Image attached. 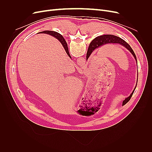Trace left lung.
Segmentation results:
<instances>
[{
  "instance_id": "1",
  "label": "left lung",
  "mask_w": 152,
  "mask_h": 152,
  "mask_svg": "<svg viewBox=\"0 0 152 152\" xmlns=\"http://www.w3.org/2000/svg\"><path fill=\"white\" fill-rule=\"evenodd\" d=\"M116 44L122 45V46L126 48L129 50V51L132 54V56H134V58H135L136 61L137 62L136 55H135L134 51H133V50L132 49V48H131L130 45H129L126 42V41H124L121 38L118 37H117V36L113 35H104L99 36V37H98L95 38L93 41H92V45L91 47V49H89V50H87L88 53H87V56H86L87 60V59L89 58V57L90 56V55L92 53V52H93L94 49L99 48L102 47V46H103V45H107V44ZM135 89L136 88H134V89L133 90V91L132 92L129 96H128L127 98H126L123 101L122 105L126 104L129 102V101L131 99V98L132 97L133 93H134V91Z\"/></svg>"
}]
</instances>
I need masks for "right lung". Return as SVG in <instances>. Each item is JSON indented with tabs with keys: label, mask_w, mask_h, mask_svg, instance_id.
I'll return each mask as SVG.
<instances>
[{
	"label": "right lung",
	"mask_w": 152,
	"mask_h": 152,
	"mask_svg": "<svg viewBox=\"0 0 152 152\" xmlns=\"http://www.w3.org/2000/svg\"><path fill=\"white\" fill-rule=\"evenodd\" d=\"M41 34H48V35H50L54 37L55 38H56V39L59 41V42H61V44H62L63 47L64 49H65V51H66V53L68 56L69 57H70V58H72L71 56H70V53H69V51H68V48L67 43H66V40H65V39L63 38V37L61 34H59L57 33V32H56V31H48V30L42 31V32H41Z\"/></svg>",
	"instance_id": "obj_1"
}]
</instances>
